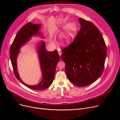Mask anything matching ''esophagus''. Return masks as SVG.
Here are the masks:
<instances>
[{
    "label": "esophagus",
    "instance_id": "obj_1",
    "mask_svg": "<svg viewBox=\"0 0 120 120\" xmlns=\"http://www.w3.org/2000/svg\"><path fill=\"white\" fill-rule=\"evenodd\" d=\"M58 54H59V55L61 56V55H62V52L61 51H58Z\"/></svg>",
    "mask_w": 120,
    "mask_h": 120
}]
</instances>
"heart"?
Masks as SVG:
<instances>
[{"instance_id":"1","label":"heart","mask_w":120,"mask_h":120,"mask_svg":"<svg viewBox=\"0 0 120 120\" xmlns=\"http://www.w3.org/2000/svg\"><path fill=\"white\" fill-rule=\"evenodd\" d=\"M77 27L74 24L71 23L68 25L66 27V34L62 36L61 44L64 45L69 43L75 35Z\"/></svg>"}]
</instances>
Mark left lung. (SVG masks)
Listing matches in <instances>:
<instances>
[{"label": "left lung", "instance_id": "1", "mask_svg": "<svg viewBox=\"0 0 120 120\" xmlns=\"http://www.w3.org/2000/svg\"><path fill=\"white\" fill-rule=\"evenodd\" d=\"M81 28L73 42L62 49L69 80L78 86L89 85L102 74L107 55L101 34L91 22L78 19Z\"/></svg>", "mask_w": 120, "mask_h": 120}]
</instances>
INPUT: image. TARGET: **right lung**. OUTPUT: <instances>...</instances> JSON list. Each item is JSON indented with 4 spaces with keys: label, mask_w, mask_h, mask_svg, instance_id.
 Returning <instances> with one entry per match:
<instances>
[{
    "label": "right lung",
    "mask_w": 120,
    "mask_h": 120,
    "mask_svg": "<svg viewBox=\"0 0 120 120\" xmlns=\"http://www.w3.org/2000/svg\"><path fill=\"white\" fill-rule=\"evenodd\" d=\"M41 25L28 22L19 31L10 48V58L15 75L17 79L28 88L36 90H42L48 88L52 83L55 74L56 66L60 60L57 50L47 52L45 48V42L42 43L38 48L40 66L42 72V80L38 84L29 85L25 84L19 77L16 65V57L20 47L28 41L34 35H40L39 29Z\"/></svg>",
    "instance_id": "add662e5"
}]
</instances>
